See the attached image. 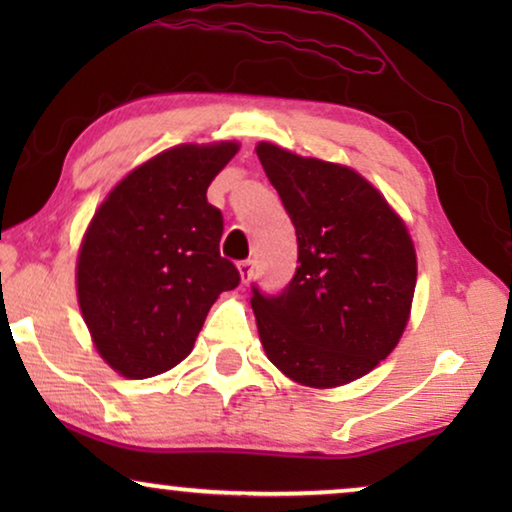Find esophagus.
I'll return each instance as SVG.
<instances>
[{"label":"esophagus","instance_id":"1","mask_svg":"<svg viewBox=\"0 0 512 512\" xmlns=\"http://www.w3.org/2000/svg\"><path fill=\"white\" fill-rule=\"evenodd\" d=\"M237 270H240L242 282H249L251 275H254V261H251V258H247V261H240L237 263Z\"/></svg>","mask_w":512,"mask_h":512}]
</instances>
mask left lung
Here are the masks:
<instances>
[{
    "label": "left lung",
    "mask_w": 512,
    "mask_h": 512,
    "mask_svg": "<svg viewBox=\"0 0 512 512\" xmlns=\"http://www.w3.org/2000/svg\"><path fill=\"white\" fill-rule=\"evenodd\" d=\"M256 153L296 228L300 263L279 293L251 284L265 354L307 387L359 380L408 324L417 284L408 228L349 167L268 142Z\"/></svg>",
    "instance_id": "obj_1"
}]
</instances>
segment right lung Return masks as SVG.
Segmentation results:
<instances>
[{
    "label": "right lung",
    "mask_w": 512,
    "mask_h": 512,
    "mask_svg": "<svg viewBox=\"0 0 512 512\" xmlns=\"http://www.w3.org/2000/svg\"><path fill=\"white\" fill-rule=\"evenodd\" d=\"M237 144H181L132 170L97 209L76 286L102 359L125 377L165 373L191 354L209 307L240 284L221 256V209L207 188Z\"/></svg>",
    "instance_id": "1"
}]
</instances>
